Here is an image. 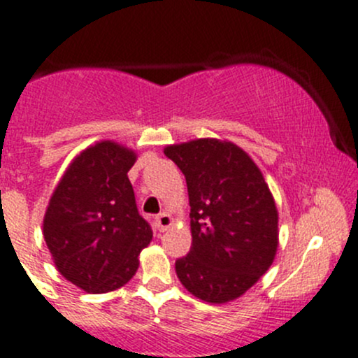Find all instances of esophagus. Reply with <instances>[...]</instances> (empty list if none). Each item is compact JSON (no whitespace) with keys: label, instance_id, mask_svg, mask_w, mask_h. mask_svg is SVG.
I'll use <instances>...</instances> for the list:
<instances>
[{"label":"esophagus","instance_id":"1","mask_svg":"<svg viewBox=\"0 0 358 358\" xmlns=\"http://www.w3.org/2000/svg\"><path fill=\"white\" fill-rule=\"evenodd\" d=\"M155 224H157L158 231H162V233H164V231H167L169 227L172 226V217H171V213L162 212L160 215L155 217Z\"/></svg>","mask_w":358,"mask_h":358}]
</instances>
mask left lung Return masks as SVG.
Masks as SVG:
<instances>
[{"instance_id": "1", "label": "left lung", "mask_w": 358, "mask_h": 358, "mask_svg": "<svg viewBox=\"0 0 358 358\" xmlns=\"http://www.w3.org/2000/svg\"><path fill=\"white\" fill-rule=\"evenodd\" d=\"M186 178L191 250L176 260L179 281L208 303L252 288L278 250V208L267 182L241 148L219 139L165 148Z\"/></svg>"}]
</instances>
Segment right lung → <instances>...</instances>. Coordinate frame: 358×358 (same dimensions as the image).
Instances as JSON below:
<instances>
[{
	"label": "right lung",
	"instance_id": "1",
	"mask_svg": "<svg viewBox=\"0 0 358 358\" xmlns=\"http://www.w3.org/2000/svg\"><path fill=\"white\" fill-rule=\"evenodd\" d=\"M136 155L112 141L84 150L70 164L44 215L55 265L87 293H106L136 274L153 231L139 215L127 178Z\"/></svg>",
	"mask_w": 358,
	"mask_h": 358
}]
</instances>
